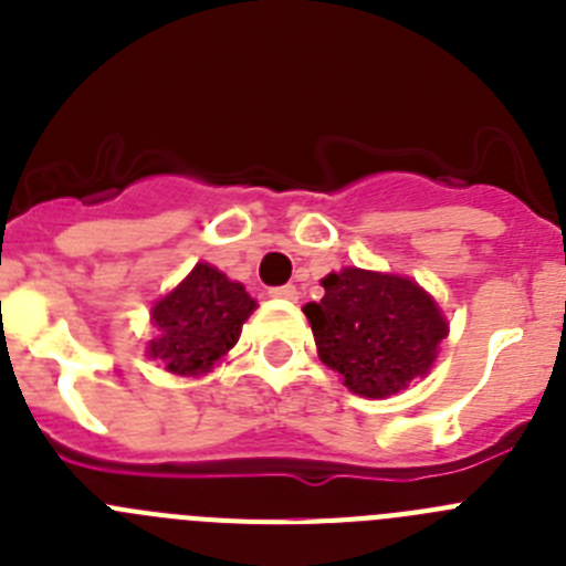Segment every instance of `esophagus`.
<instances>
[{"label": "esophagus", "instance_id": "34e87169", "mask_svg": "<svg viewBox=\"0 0 566 566\" xmlns=\"http://www.w3.org/2000/svg\"><path fill=\"white\" fill-rule=\"evenodd\" d=\"M269 297H274V300H297V289H294V286H274V289H269Z\"/></svg>", "mask_w": 566, "mask_h": 566}]
</instances>
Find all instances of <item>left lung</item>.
I'll return each instance as SVG.
<instances>
[{"instance_id": "1", "label": "left lung", "mask_w": 566, "mask_h": 566, "mask_svg": "<svg viewBox=\"0 0 566 566\" xmlns=\"http://www.w3.org/2000/svg\"><path fill=\"white\" fill-rule=\"evenodd\" d=\"M323 300L303 306L319 359L354 394L385 399L431 371L448 319L411 277L345 266L323 277Z\"/></svg>"}]
</instances>
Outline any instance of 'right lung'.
<instances>
[{
    "label": "right lung",
    "instance_id": "obj_1",
    "mask_svg": "<svg viewBox=\"0 0 566 566\" xmlns=\"http://www.w3.org/2000/svg\"><path fill=\"white\" fill-rule=\"evenodd\" d=\"M254 308L258 303L240 283L209 263H198L153 306L158 334L147 343V357L178 377L207 374L238 343Z\"/></svg>",
    "mask_w": 566,
    "mask_h": 566
}]
</instances>
